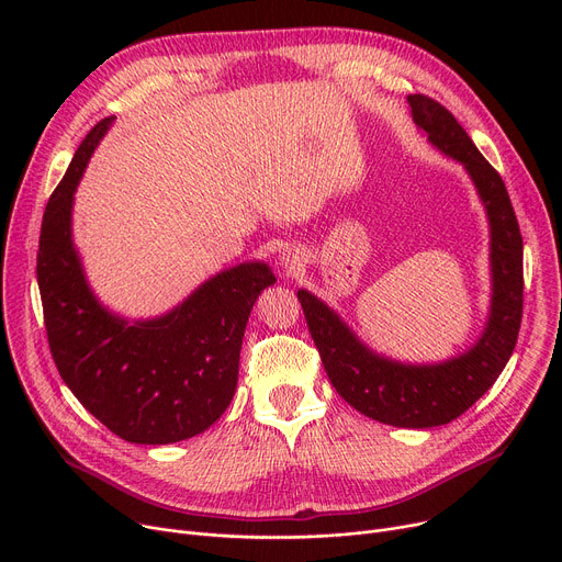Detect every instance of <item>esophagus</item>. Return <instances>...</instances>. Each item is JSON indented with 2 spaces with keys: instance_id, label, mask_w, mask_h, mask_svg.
Masks as SVG:
<instances>
[{
  "instance_id": "34e87169",
  "label": "esophagus",
  "mask_w": 562,
  "mask_h": 562,
  "mask_svg": "<svg viewBox=\"0 0 562 562\" xmlns=\"http://www.w3.org/2000/svg\"><path fill=\"white\" fill-rule=\"evenodd\" d=\"M280 261H282L284 269H289V271H293L296 266H301V257H299V252H293V250H284L280 255Z\"/></svg>"
}]
</instances>
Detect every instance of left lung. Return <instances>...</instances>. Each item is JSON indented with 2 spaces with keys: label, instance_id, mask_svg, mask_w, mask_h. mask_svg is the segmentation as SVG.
Here are the masks:
<instances>
[{
  "label": "left lung",
  "instance_id": "obj_1",
  "mask_svg": "<svg viewBox=\"0 0 562 562\" xmlns=\"http://www.w3.org/2000/svg\"><path fill=\"white\" fill-rule=\"evenodd\" d=\"M412 117L441 153L464 166L490 218L492 305L485 333L462 356L439 364H401L375 356L310 291L299 301L337 394L369 419L396 428H432L458 419L508 364L524 307V241L501 175L479 153L456 115L428 95H409Z\"/></svg>",
  "mask_w": 562,
  "mask_h": 562
}]
</instances>
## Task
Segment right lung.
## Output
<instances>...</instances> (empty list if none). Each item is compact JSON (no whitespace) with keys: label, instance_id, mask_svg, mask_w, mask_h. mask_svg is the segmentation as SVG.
Returning <instances> with one entry per match:
<instances>
[{"label":"right lung","instance_id":"1","mask_svg":"<svg viewBox=\"0 0 562 562\" xmlns=\"http://www.w3.org/2000/svg\"><path fill=\"white\" fill-rule=\"evenodd\" d=\"M104 117L86 134L43 216L36 276L54 364L77 401L132 445H172L210 428L227 409L250 310L276 282L248 261L198 286L172 312L127 323L88 286L72 246V198Z\"/></svg>","mask_w":562,"mask_h":562}]
</instances>
